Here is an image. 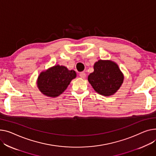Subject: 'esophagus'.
<instances>
[{"label":"esophagus","mask_w":156,"mask_h":156,"mask_svg":"<svg viewBox=\"0 0 156 156\" xmlns=\"http://www.w3.org/2000/svg\"><path fill=\"white\" fill-rule=\"evenodd\" d=\"M80 76L82 78H86V74L85 72H81L80 73Z\"/></svg>","instance_id":"34e87169"}]
</instances>
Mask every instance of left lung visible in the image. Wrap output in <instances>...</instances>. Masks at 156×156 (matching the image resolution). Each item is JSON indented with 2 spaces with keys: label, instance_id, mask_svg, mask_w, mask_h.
<instances>
[{
  "label": "left lung",
  "instance_id": "left-lung-1",
  "mask_svg": "<svg viewBox=\"0 0 156 156\" xmlns=\"http://www.w3.org/2000/svg\"><path fill=\"white\" fill-rule=\"evenodd\" d=\"M93 68L94 71L88 77L93 89L102 95H113L123 80V76L117 65L111 61L99 60Z\"/></svg>",
  "mask_w": 156,
  "mask_h": 156
}]
</instances>
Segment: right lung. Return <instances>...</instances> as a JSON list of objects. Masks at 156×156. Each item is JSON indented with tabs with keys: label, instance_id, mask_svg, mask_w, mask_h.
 <instances>
[{
	"label": "right lung",
	"instance_id": "1",
	"mask_svg": "<svg viewBox=\"0 0 156 156\" xmlns=\"http://www.w3.org/2000/svg\"><path fill=\"white\" fill-rule=\"evenodd\" d=\"M76 72L63 66H55L42 72L37 80V87L44 95L56 97L61 95L76 78Z\"/></svg>",
	"mask_w": 156,
	"mask_h": 156
}]
</instances>
